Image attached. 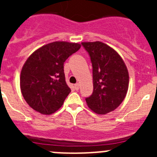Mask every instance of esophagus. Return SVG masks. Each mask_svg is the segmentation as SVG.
<instances>
[{
	"instance_id": "esophagus-1",
	"label": "esophagus",
	"mask_w": 157,
	"mask_h": 157,
	"mask_svg": "<svg viewBox=\"0 0 157 157\" xmlns=\"http://www.w3.org/2000/svg\"><path fill=\"white\" fill-rule=\"evenodd\" d=\"M75 90H78V89H79V84L78 83L75 84Z\"/></svg>"
}]
</instances>
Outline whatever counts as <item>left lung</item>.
I'll return each mask as SVG.
<instances>
[{
    "instance_id": "1",
    "label": "left lung",
    "mask_w": 157,
    "mask_h": 157,
    "mask_svg": "<svg viewBox=\"0 0 157 157\" xmlns=\"http://www.w3.org/2000/svg\"><path fill=\"white\" fill-rule=\"evenodd\" d=\"M93 66L94 91L86 98L87 105L98 114L115 110L125 98L129 74L121 56L101 41L82 42Z\"/></svg>"
}]
</instances>
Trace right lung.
I'll return each mask as SVG.
<instances>
[{"mask_svg":"<svg viewBox=\"0 0 157 157\" xmlns=\"http://www.w3.org/2000/svg\"><path fill=\"white\" fill-rule=\"evenodd\" d=\"M80 47L78 43L54 41L29 56L21 71L20 88L32 109L50 115L63 105L71 92L65 82L63 63Z\"/></svg>","mask_w":157,"mask_h":157,"instance_id":"obj_1","label":"right lung"}]
</instances>
